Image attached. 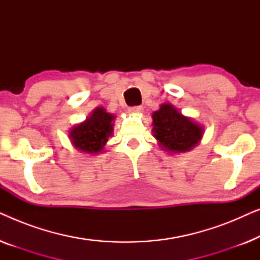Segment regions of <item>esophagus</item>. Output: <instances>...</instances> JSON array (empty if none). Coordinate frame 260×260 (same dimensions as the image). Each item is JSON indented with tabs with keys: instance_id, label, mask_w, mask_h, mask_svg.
<instances>
[{
	"instance_id": "1",
	"label": "esophagus",
	"mask_w": 260,
	"mask_h": 260,
	"mask_svg": "<svg viewBox=\"0 0 260 260\" xmlns=\"http://www.w3.org/2000/svg\"><path fill=\"white\" fill-rule=\"evenodd\" d=\"M129 112L135 113V115H136V113H142V112H143V108H142V106H140V105L131 106V108H129Z\"/></svg>"
}]
</instances>
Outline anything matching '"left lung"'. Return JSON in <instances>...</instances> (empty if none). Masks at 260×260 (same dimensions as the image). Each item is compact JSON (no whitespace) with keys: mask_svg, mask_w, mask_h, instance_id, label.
Returning <instances> with one entry per match:
<instances>
[{"mask_svg":"<svg viewBox=\"0 0 260 260\" xmlns=\"http://www.w3.org/2000/svg\"><path fill=\"white\" fill-rule=\"evenodd\" d=\"M154 136L165 150L183 152L190 150L201 140L202 127L187 118L170 104H162L152 115Z\"/></svg>","mask_w":260,"mask_h":260,"instance_id":"1","label":"left lung"}]
</instances>
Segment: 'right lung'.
<instances>
[{"mask_svg": "<svg viewBox=\"0 0 260 260\" xmlns=\"http://www.w3.org/2000/svg\"><path fill=\"white\" fill-rule=\"evenodd\" d=\"M113 119L115 116L106 112L105 109H95L84 123L71 130L70 137L74 147L88 154L101 152L112 134Z\"/></svg>", "mask_w": 260, "mask_h": 260, "instance_id": "obj_1", "label": "right lung"}]
</instances>
